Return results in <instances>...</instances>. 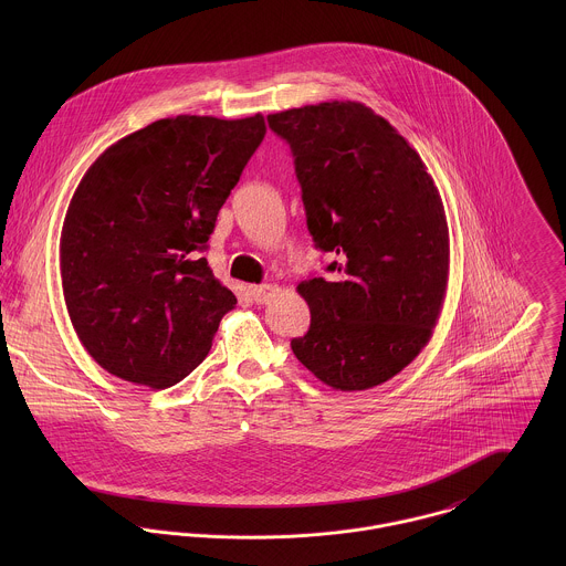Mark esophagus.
Masks as SVG:
<instances>
[{
	"mask_svg": "<svg viewBox=\"0 0 566 566\" xmlns=\"http://www.w3.org/2000/svg\"><path fill=\"white\" fill-rule=\"evenodd\" d=\"M276 292H279V287H276V285H272V283H268V285H254V287H250L252 301H254V303H259V305L268 303L272 296H276Z\"/></svg>",
	"mask_w": 566,
	"mask_h": 566,
	"instance_id": "34e87169",
	"label": "esophagus"
}]
</instances>
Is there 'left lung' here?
Here are the masks:
<instances>
[{
    "label": "left lung",
    "mask_w": 566,
    "mask_h": 566,
    "mask_svg": "<svg viewBox=\"0 0 566 566\" xmlns=\"http://www.w3.org/2000/svg\"><path fill=\"white\" fill-rule=\"evenodd\" d=\"M294 155L307 229L335 281L298 283L310 331L298 361L333 390H370L427 346L449 281L444 205L420 155L361 102L268 115Z\"/></svg>",
    "instance_id": "8db88e82"
}]
</instances>
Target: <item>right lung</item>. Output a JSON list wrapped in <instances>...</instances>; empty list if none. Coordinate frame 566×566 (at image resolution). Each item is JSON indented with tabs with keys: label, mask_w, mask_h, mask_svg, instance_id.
I'll use <instances>...</instances> for the list:
<instances>
[{
	"label": "right lung",
	"mask_w": 566,
	"mask_h": 566,
	"mask_svg": "<svg viewBox=\"0 0 566 566\" xmlns=\"http://www.w3.org/2000/svg\"><path fill=\"white\" fill-rule=\"evenodd\" d=\"M263 115H178L106 148L82 176L61 233L67 314L111 375L155 390L185 379L238 305L198 256Z\"/></svg>",
	"instance_id": "obj_1"
}]
</instances>
